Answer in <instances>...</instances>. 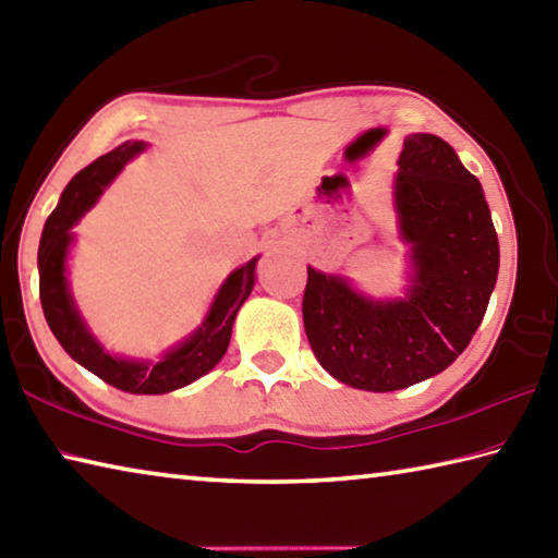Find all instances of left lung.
I'll use <instances>...</instances> for the list:
<instances>
[{
	"label": "left lung",
	"mask_w": 558,
	"mask_h": 558,
	"mask_svg": "<svg viewBox=\"0 0 558 558\" xmlns=\"http://www.w3.org/2000/svg\"><path fill=\"white\" fill-rule=\"evenodd\" d=\"M395 178L408 295L373 300L343 276L307 268L302 319L322 368L359 390L390 392L437 376L481 327L500 268L488 202L456 150L434 134L404 138Z\"/></svg>",
	"instance_id": "left-lung-1"
}]
</instances>
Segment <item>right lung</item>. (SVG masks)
Returning <instances> with one entry per match:
<instances>
[{
	"instance_id": "1",
	"label": "right lung",
	"mask_w": 558,
	"mask_h": 558,
	"mask_svg": "<svg viewBox=\"0 0 558 558\" xmlns=\"http://www.w3.org/2000/svg\"><path fill=\"white\" fill-rule=\"evenodd\" d=\"M144 148V141H126L119 148L99 156L95 163L80 170L68 182L58 207L50 211L44 234H40L38 292L48 327L70 359H75L80 366H85L97 378L124 392L163 395L202 378L225 356L236 312L244 305L253 290V282H256L258 258H251L246 266L231 272L225 286L219 288L202 327L187 341H182L178 349L166 353L158 363L117 359L107 353L102 343L89 333L73 298H70L65 278L68 248L73 244V231L70 229L95 205L109 182L119 175V170Z\"/></svg>"
}]
</instances>
